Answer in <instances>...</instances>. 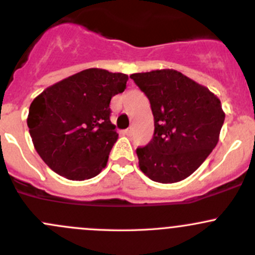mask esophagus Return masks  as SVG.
I'll return each instance as SVG.
<instances>
[{
  "label": "esophagus",
  "instance_id": "1",
  "mask_svg": "<svg viewBox=\"0 0 255 255\" xmlns=\"http://www.w3.org/2000/svg\"><path fill=\"white\" fill-rule=\"evenodd\" d=\"M125 134H126V135H128V137H130V135L133 134V128H132V127L127 128V129L125 130Z\"/></svg>",
  "mask_w": 255,
  "mask_h": 255
}]
</instances>
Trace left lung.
<instances>
[{"label": "left lung", "instance_id": "obj_1", "mask_svg": "<svg viewBox=\"0 0 255 255\" xmlns=\"http://www.w3.org/2000/svg\"><path fill=\"white\" fill-rule=\"evenodd\" d=\"M154 116L153 139L137 148L140 170L173 184L191 175L218 143L225 112L207 87L173 69L132 74Z\"/></svg>", "mask_w": 255, "mask_h": 255}]
</instances>
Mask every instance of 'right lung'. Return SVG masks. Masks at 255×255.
<instances>
[{"mask_svg": "<svg viewBox=\"0 0 255 255\" xmlns=\"http://www.w3.org/2000/svg\"><path fill=\"white\" fill-rule=\"evenodd\" d=\"M128 76L86 69L45 89L30 104L27 125L49 168L69 180L101 173L118 139L110 102L125 91Z\"/></svg>", "mask_w": 255, "mask_h": 255, "instance_id": "add662e5", "label": "right lung"}]
</instances>
